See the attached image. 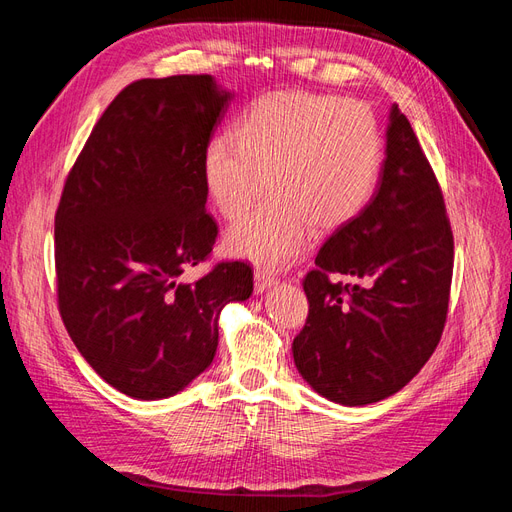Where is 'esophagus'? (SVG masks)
<instances>
[{"instance_id": "34e87169", "label": "esophagus", "mask_w": 512, "mask_h": 512, "mask_svg": "<svg viewBox=\"0 0 512 512\" xmlns=\"http://www.w3.org/2000/svg\"><path fill=\"white\" fill-rule=\"evenodd\" d=\"M275 284V275L267 269H256L254 271V290L256 292H265Z\"/></svg>"}]
</instances>
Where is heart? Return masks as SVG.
Segmentation results:
<instances>
[{"mask_svg": "<svg viewBox=\"0 0 512 512\" xmlns=\"http://www.w3.org/2000/svg\"><path fill=\"white\" fill-rule=\"evenodd\" d=\"M382 170V134L363 102L312 91L260 96L235 134H215L203 153L205 190L226 220L271 194L232 226L226 250L282 267L307 245L312 226L331 232L359 218Z\"/></svg>", "mask_w": 512, "mask_h": 512, "instance_id": "heart-1", "label": "heart"}]
</instances>
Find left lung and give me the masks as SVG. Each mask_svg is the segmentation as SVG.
I'll return each instance as SVG.
<instances>
[{
  "label": "left lung",
  "instance_id": "left-lung-1",
  "mask_svg": "<svg viewBox=\"0 0 512 512\" xmlns=\"http://www.w3.org/2000/svg\"><path fill=\"white\" fill-rule=\"evenodd\" d=\"M453 258L438 179L393 104L374 198L320 247L303 280L309 314L292 342L303 380L342 406L404 389L442 337ZM331 274L349 282L331 283Z\"/></svg>",
  "mask_w": 512,
  "mask_h": 512
}]
</instances>
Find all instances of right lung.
<instances>
[{
  "label": "right lung",
  "instance_id": "right-lung-1",
  "mask_svg": "<svg viewBox=\"0 0 512 512\" xmlns=\"http://www.w3.org/2000/svg\"><path fill=\"white\" fill-rule=\"evenodd\" d=\"M232 98L211 74L134 81L98 119L61 192L59 314L85 361L128 397L183 391L213 361L224 305L254 290L241 260L181 280L218 237L203 153Z\"/></svg>",
  "mask_w": 512,
  "mask_h": 512
}]
</instances>
